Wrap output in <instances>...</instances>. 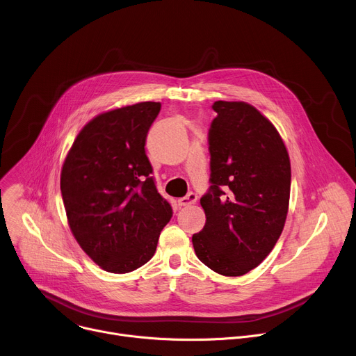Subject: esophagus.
Returning <instances> with one entry per match:
<instances>
[{
    "instance_id": "34e87169",
    "label": "esophagus",
    "mask_w": 356,
    "mask_h": 356,
    "mask_svg": "<svg viewBox=\"0 0 356 356\" xmlns=\"http://www.w3.org/2000/svg\"><path fill=\"white\" fill-rule=\"evenodd\" d=\"M197 194L195 193H188L186 197H181V198H179V206L180 207H187V206H190V204H194V202L197 201Z\"/></svg>"
}]
</instances>
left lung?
<instances>
[{"label": "left lung", "mask_w": 356, "mask_h": 356, "mask_svg": "<svg viewBox=\"0 0 356 356\" xmlns=\"http://www.w3.org/2000/svg\"><path fill=\"white\" fill-rule=\"evenodd\" d=\"M209 131L206 225L191 241L197 258L224 276L257 268L276 245L289 210L290 159L273 127L243 101H216Z\"/></svg>", "instance_id": "left-lung-1"}]
</instances>
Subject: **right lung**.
I'll list each match as a JSON object with an SVG mask.
<instances>
[{"mask_svg":"<svg viewBox=\"0 0 356 356\" xmlns=\"http://www.w3.org/2000/svg\"><path fill=\"white\" fill-rule=\"evenodd\" d=\"M161 103H138L92 118L65 159L60 190L70 229L87 255L111 273L145 265L173 211L152 177L147 131Z\"/></svg>","mask_w":356,"mask_h":356,"instance_id":"add662e5","label":"right lung"}]
</instances>
